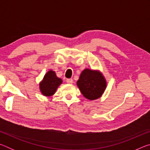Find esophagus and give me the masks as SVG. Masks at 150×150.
Masks as SVG:
<instances>
[{
    "label": "esophagus",
    "instance_id": "esophagus-1",
    "mask_svg": "<svg viewBox=\"0 0 150 150\" xmlns=\"http://www.w3.org/2000/svg\"><path fill=\"white\" fill-rule=\"evenodd\" d=\"M66 82H67V83H69V84H72V83H73V81L72 79H67L66 80Z\"/></svg>",
    "mask_w": 150,
    "mask_h": 150
}]
</instances>
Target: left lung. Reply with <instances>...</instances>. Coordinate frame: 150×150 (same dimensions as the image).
<instances>
[{
	"label": "left lung",
	"mask_w": 150,
	"mask_h": 150,
	"mask_svg": "<svg viewBox=\"0 0 150 150\" xmlns=\"http://www.w3.org/2000/svg\"><path fill=\"white\" fill-rule=\"evenodd\" d=\"M77 84L83 95L89 100H95L100 97L106 85L105 78L101 73L88 69L83 71Z\"/></svg>",
	"instance_id": "obj_1"
}]
</instances>
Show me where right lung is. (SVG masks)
Wrapping results in <instances>:
<instances>
[{
	"label": "right lung",
	"mask_w": 150,
	"mask_h": 150,
	"mask_svg": "<svg viewBox=\"0 0 150 150\" xmlns=\"http://www.w3.org/2000/svg\"><path fill=\"white\" fill-rule=\"evenodd\" d=\"M62 83V79L57 77L55 72L50 71L45 75L44 80L40 83V90L44 95L51 96L54 95Z\"/></svg>",
	"instance_id": "obj_1"
}]
</instances>
